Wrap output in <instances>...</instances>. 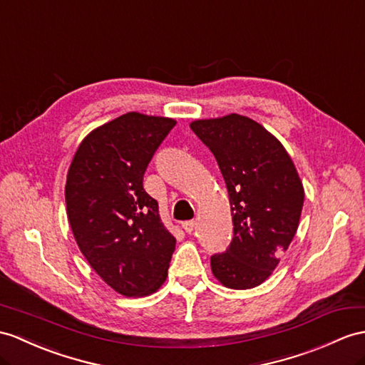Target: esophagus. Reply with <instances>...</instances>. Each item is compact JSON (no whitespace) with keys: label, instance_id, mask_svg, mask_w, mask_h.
Returning a JSON list of instances; mask_svg holds the SVG:
<instances>
[{"label":"esophagus","instance_id":"34e87169","mask_svg":"<svg viewBox=\"0 0 365 365\" xmlns=\"http://www.w3.org/2000/svg\"><path fill=\"white\" fill-rule=\"evenodd\" d=\"M195 225H197V223H195L193 220H192V221H184V223H182V229H184L187 234H192L193 229H195Z\"/></svg>","mask_w":365,"mask_h":365}]
</instances>
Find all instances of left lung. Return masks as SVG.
<instances>
[{
  "mask_svg": "<svg viewBox=\"0 0 365 365\" xmlns=\"http://www.w3.org/2000/svg\"><path fill=\"white\" fill-rule=\"evenodd\" d=\"M223 173L234 238L210 257L212 274L230 289L262 285L294 238L305 190L282 142L242 114L190 123Z\"/></svg>",
  "mask_w": 365,
  "mask_h": 365,
  "instance_id": "obj_1",
  "label": "left lung"
}]
</instances>
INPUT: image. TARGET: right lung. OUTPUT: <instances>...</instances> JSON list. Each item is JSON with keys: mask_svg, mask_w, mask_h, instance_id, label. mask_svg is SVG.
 Segmentation results:
<instances>
[{"mask_svg": "<svg viewBox=\"0 0 365 365\" xmlns=\"http://www.w3.org/2000/svg\"><path fill=\"white\" fill-rule=\"evenodd\" d=\"M176 120L136 111L94 128L71 161L65 200L78 250L115 292L153 294L167 279L176 238L144 190V173Z\"/></svg>", "mask_w": 365, "mask_h": 365, "instance_id": "right-lung-1", "label": "right lung"}]
</instances>
